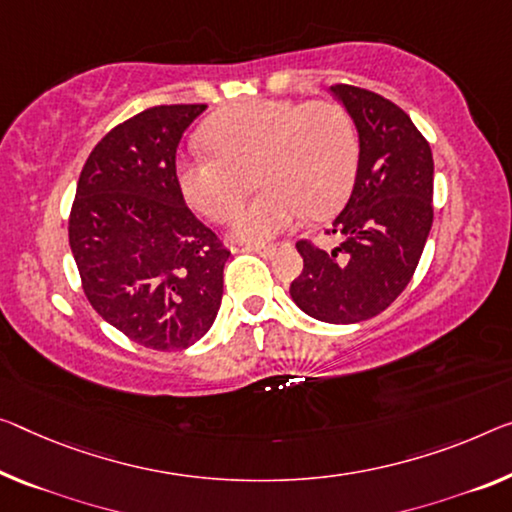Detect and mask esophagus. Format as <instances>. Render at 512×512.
Here are the masks:
<instances>
[{"mask_svg": "<svg viewBox=\"0 0 512 512\" xmlns=\"http://www.w3.org/2000/svg\"><path fill=\"white\" fill-rule=\"evenodd\" d=\"M245 251H254V254H261L263 258H270L277 254V245H247Z\"/></svg>", "mask_w": 512, "mask_h": 512, "instance_id": "34e87169", "label": "esophagus"}]
</instances>
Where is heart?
Here are the masks:
<instances>
[{
  "label": "heart",
  "instance_id": "heart-1",
  "mask_svg": "<svg viewBox=\"0 0 512 512\" xmlns=\"http://www.w3.org/2000/svg\"><path fill=\"white\" fill-rule=\"evenodd\" d=\"M212 155L183 157L178 185L201 215L226 224L251 190L263 187L235 219V235L263 242L304 212L322 217L350 192L359 164V137L350 114L329 100L254 98L219 109L201 128Z\"/></svg>",
  "mask_w": 512,
  "mask_h": 512
}]
</instances>
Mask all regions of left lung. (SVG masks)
<instances>
[{
	"instance_id": "obj_1",
	"label": "left lung",
	"mask_w": 512,
	"mask_h": 512,
	"mask_svg": "<svg viewBox=\"0 0 512 512\" xmlns=\"http://www.w3.org/2000/svg\"><path fill=\"white\" fill-rule=\"evenodd\" d=\"M359 132L355 187L327 235L325 251L297 240L304 267L290 297L322 322L350 325L382 313L412 281L432 226V151L396 102L352 84H334Z\"/></svg>"
}]
</instances>
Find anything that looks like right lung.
Masks as SVG:
<instances>
[{"mask_svg":"<svg viewBox=\"0 0 512 512\" xmlns=\"http://www.w3.org/2000/svg\"><path fill=\"white\" fill-rule=\"evenodd\" d=\"M206 105H157L102 137L68 217L82 290L109 325L151 350L208 332L231 251L185 206L176 148Z\"/></svg>","mask_w":512,"mask_h":512,"instance_id":"add662e5","label":"right lung"}]
</instances>
